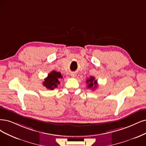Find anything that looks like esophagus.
<instances>
[{
  "instance_id": "34e87169",
  "label": "esophagus",
  "mask_w": 146,
  "mask_h": 146,
  "mask_svg": "<svg viewBox=\"0 0 146 146\" xmlns=\"http://www.w3.org/2000/svg\"><path fill=\"white\" fill-rule=\"evenodd\" d=\"M71 76H72L73 78H74V77L76 76V74H75V73H72V74H71Z\"/></svg>"
}]
</instances>
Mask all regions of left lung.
Wrapping results in <instances>:
<instances>
[{"mask_svg":"<svg viewBox=\"0 0 146 146\" xmlns=\"http://www.w3.org/2000/svg\"><path fill=\"white\" fill-rule=\"evenodd\" d=\"M86 81L88 84V88H92L93 90H94V88L98 87V81H97V80H95V78L93 76H91L90 78L86 80Z\"/></svg>","mask_w":146,"mask_h":146,"instance_id":"1","label":"left lung"}]
</instances>
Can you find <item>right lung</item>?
<instances>
[{
    "mask_svg": "<svg viewBox=\"0 0 146 146\" xmlns=\"http://www.w3.org/2000/svg\"><path fill=\"white\" fill-rule=\"evenodd\" d=\"M62 78L61 73L56 71H52L48 74L47 77L43 82V85L49 90H53L57 88L58 85L60 84L59 79Z\"/></svg>",
    "mask_w": 146,
    "mask_h": 146,
    "instance_id": "obj_1",
    "label": "right lung"
}]
</instances>
